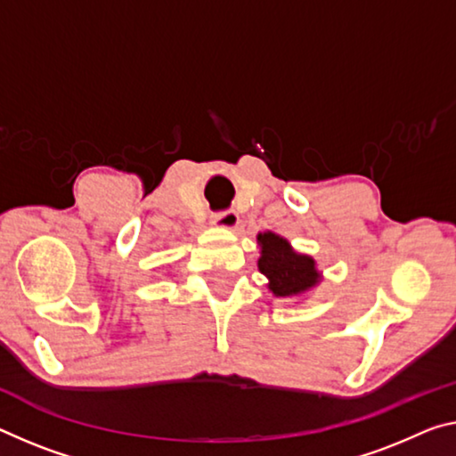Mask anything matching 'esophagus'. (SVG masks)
Wrapping results in <instances>:
<instances>
[{
	"instance_id": "34e87169",
	"label": "esophagus",
	"mask_w": 456,
	"mask_h": 456,
	"mask_svg": "<svg viewBox=\"0 0 456 456\" xmlns=\"http://www.w3.org/2000/svg\"><path fill=\"white\" fill-rule=\"evenodd\" d=\"M211 223L215 227H223V229H235L240 225V215H237L233 208H229V211H221V213H215L211 216Z\"/></svg>"
}]
</instances>
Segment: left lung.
<instances>
[{
  "mask_svg": "<svg viewBox=\"0 0 456 456\" xmlns=\"http://www.w3.org/2000/svg\"><path fill=\"white\" fill-rule=\"evenodd\" d=\"M257 241L262 245L257 267L270 280V290L276 296L300 294L319 281L314 259L296 254L286 240L273 233H259Z\"/></svg>",
  "mask_w": 456,
  "mask_h": 456,
  "instance_id": "1",
  "label": "left lung"
}]
</instances>
